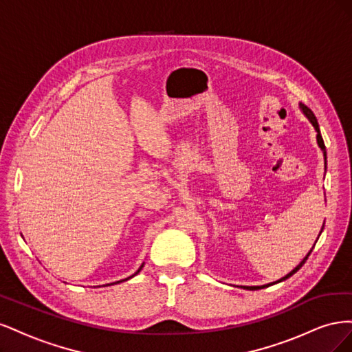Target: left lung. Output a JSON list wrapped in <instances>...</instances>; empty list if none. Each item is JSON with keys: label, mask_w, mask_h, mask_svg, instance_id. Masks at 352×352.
Instances as JSON below:
<instances>
[{"label": "left lung", "mask_w": 352, "mask_h": 352, "mask_svg": "<svg viewBox=\"0 0 352 352\" xmlns=\"http://www.w3.org/2000/svg\"><path fill=\"white\" fill-rule=\"evenodd\" d=\"M300 109L302 110V113H304V116L307 117L308 120H310V123L314 126V129H316V132H317V144H318V146L322 148V151H323V157H324V168H326V164H327V157H326V146H324V142H323V138H322V133H320V127H318V123H317V119H316V116H314V113L307 107V105H304V104H301L300 102ZM323 228H324V223H323ZM323 228H322V230H320V233L323 232ZM320 236V235H318ZM318 239V238H317ZM317 242V241H316ZM316 245V243H314ZM314 248V247H313ZM313 248L308 251V254L305 255V257L302 258V261L296 265V267L292 270V272H289L287 273L285 278H282V279H279V280H276V282H272V283H269V285H263V286H242L243 289H248V291H257V289H263V287H267V286H270V285H274V283H279V282H283V280H286L287 278H291L292 274H295L298 270H300L302 265H304V263L307 261V258H308V255L311 254V251H313Z\"/></svg>", "instance_id": "8db88e82"}]
</instances>
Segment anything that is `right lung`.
<instances>
[{
	"label": "right lung",
	"mask_w": 352,
	"mask_h": 352,
	"mask_svg": "<svg viewBox=\"0 0 352 352\" xmlns=\"http://www.w3.org/2000/svg\"><path fill=\"white\" fill-rule=\"evenodd\" d=\"M142 267H144V263H142V265H141V267H140V269H138V272H136V273H133L132 276H129V278H126V279H123V280H119V282H113V283H110V285H114V283H120V282H124V280H129V279H132V278H133V276H136L138 273H140V272L142 270ZM104 286H105V285H104Z\"/></svg>",
	"instance_id": "add662e5"
}]
</instances>
